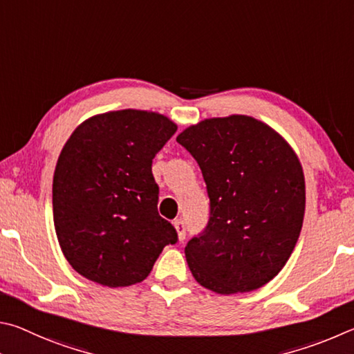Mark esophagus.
Here are the masks:
<instances>
[{"mask_svg":"<svg viewBox=\"0 0 354 354\" xmlns=\"http://www.w3.org/2000/svg\"><path fill=\"white\" fill-rule=\"evenodd\" d=\"M174 227H176V230H177L178 239L183 241L185 234H187V225H185V222L182 219H176L174 221Z\"/></svg>","mask_w":354,"mask_h":354,"instance_id":"1","label":"esophagus"}]
</instances>
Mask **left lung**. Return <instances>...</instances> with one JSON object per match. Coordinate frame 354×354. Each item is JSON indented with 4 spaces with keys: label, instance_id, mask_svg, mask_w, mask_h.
<instances>
[{
    "label": "left lung",
    "instance_id": "left-lung-1",
    "mask_svg": "<svg viewBox=\"0 0 354 354\" xmlns=\"http://www.w3.org/2000/svg\"><path fill=\"white\" fill-rule=\"evenodd\" d=\"M201 166L209 221L185 247L201 286L250 292L278 275L300 236L306 191L300 160L274 129L252 116L208 118L178 133Z\"/></svg>",
    "mask_w": 354,
    "mask_h": 354
}]
</instances>
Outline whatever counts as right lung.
Returning a JSON list of instances; mask_svg holds the SVG:
<instances>
[{
	"label": "right lung",
	"mask_w": 354,
	"mask_h": 354,
	"mask_svg": "<svg viewBox=\"0 0 354 354\" xmlns=\"http://www.w3.org/2000/svg\"><path fill=\"white\" fill-rule=\"evenodd\" d=\"M169 118L146 110L85 120L59 155L53 180L54 227L71 268L109 288L151 274L177 232L157 209L152 160L176 133Z\"/></svg>",
	"instance_id": "right-lung-1"
}]
</instances>
